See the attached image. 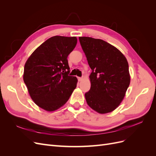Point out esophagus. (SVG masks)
<instances>
[{
    "instance_id": "obj_1",
    "label": "esophagus",
    "mask_w": 156,
    "mask_h": 156,
    "mask_svg": "<svg viewBox=\"0 0 156 156\" xmlns=\"http://www.w3.org/2000/svg\"><path fill=\"white\" fill-rule=\"evenodd\" d=\"M77 79H78V81H81L82 80H83V78H82V77H77Z\"/></svg>"
}]
</instances>
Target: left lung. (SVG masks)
Returning <instances> with one entry per match:
<instances>
[{"instance_id": "8db88e82", "label": "left lung", "mask_w": 156, "mask_h": 156, "mask_svg": "<svg viewBox=\"0 0 156 156\" xmlns=\"http://www.w3.org/2000/svg\"><path fill=\"white\" fill-rule=\"evenodd\" d=\"M79 39L92 69L90 89L84 94L87 104L101 114L110 112L120 105L129 87L128 62L119 49L105 41Z\"/></svg>"}]
</instances>
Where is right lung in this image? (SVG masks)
I'll list each match as a JSON object with an SVG mask.
<instances>
[{"label": "right lung", "instance_id": "right-lung-1", "mask_svg": "<svg viewBox=\"0 0 156 156\" xmlns=\"http://www.w3.org/2000/svg\"><path fill=\"white\" fill-rule=\"evenodd\" d=\"M77 42L76 37L53 36L27 60L23 80L32 100L45 111H53L64 105L77 87L76 77L69 75L67 59Z\"/></svg>", "mask_w": 156, "mask_h": 156}]
</instances>
